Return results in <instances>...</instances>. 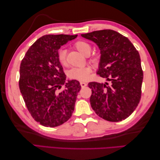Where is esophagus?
Instances as JSON below:
<instances>
[{
    "label": "esophagus",
    "instance_id": "esophagus-1",
    "mask_svg": "<svg viewBox=\"0 0 160 160\" xmlns=\"http://www.w3.org/2000/svg\"><path fill=\"white\" fill-rule=\"evenodd\" d=\"M80 85L82 87H85L87 85V84L86 82H80Z\"/></svg>",
    "mask_w": 160,
    "mask_h": 160
}]
</instances>
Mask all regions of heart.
Instances as JSON below:
<instances>
[{"mask_svg": "<svg viewBox=\"0 0 160 160\" xmlns=\"http://www.w3.org/2000/svg\"><path fill=\"white\" fill-rule=\"evenodd\" d=\"M73 47L84 56H88L91 53V45L87 42L84 41V40H78V41L73 44ZM66 54L67 52L65 49L64 48L60 49L58 52V58L59 62L62 66H65L67 64ZM99 60L100 56L98 54H93L89 58L90 62L93 64H97L99 62ZM91 71H92V69L89 66L83 67H73L69 71V72H68V76L71 79L85 81L89 78V75Z\"/></svg>", "mask_w": 160, "mask_h": 160, "instance_id": "obj_1", "label": "heart"}]
</instances>
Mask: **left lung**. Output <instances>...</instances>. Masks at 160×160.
<instances>
[{
    "instance_id": "8db88e82",
    "label": "left lung",
    "mask_w": 160,
    "mask_h": 160,
    "mask_svg": "<svg viewBox=\"0 0 160 160\" xmlns=\"http://www.w3.org/2000/svg\"><path fill=\"white\" fill-rule=\"evenodd\" d=\"M96 43L100 50L98 74L105 83L89 82L90 102L96 113L109 122H120L130 115L140 102L143 71L140 56L127 37L104 29L81 34Z\"/></svg>"
}]
</instances>
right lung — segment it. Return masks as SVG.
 I'll return each instance as SVG.
<instances>
[{"instance_id": "1", "label": "right lung", "mask_w": 160, "mask_h": 160, "mask_svg": "<svg viewBox=\"0 0 160 160\" xmlns=\"http://www.w3.org/2000/svg\"><path fill=\"white\" fill-rule=\"evenodd\" d=\"M77 36H43L30 47L20 63V93L33 118L45 127H58L72 115L81 86L76 80L65 82L58 54L61 46ZM62 85L65 89L60 92Z\"/></svg>"}]
</instances>
